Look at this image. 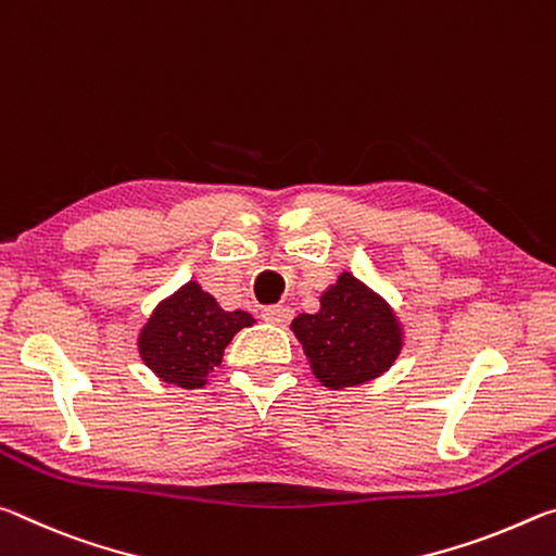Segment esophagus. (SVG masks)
Here are the masks:
<instances>
[{"instance_id":"esophagus-1","label":"esophagus","mask_w":556,"mask_h":556,"mask_svg":"<svg viewBox=\"0 0 556 556\" xmlns=\"http://www.w3.org/2000/svg\"><path fill=\"white\" fill-rule=\"evenodd\" d=\"M261 317L266 323H270V325H288L290 323V317H293V311H290L288 305H266L261 311Z\"/></svg>"}]
</instances>
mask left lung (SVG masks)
<instances>
[{
	"instance_id": "8db88e82",
	"label": "left lung",
	"mask_w": 556,
	"mask_h": 556,
	"mask_svg": "<svg viewBox=\"0 0 556 556\" xmlns=\"http://www.w3.org/2000/svg\"><path fill=\"white\" fill-rule=\"evenodd\" d=\"M293 332L325 387L364 384L394 364L402 350V330L379 295L342 273L320 300L317 315H298Z\"/></svg>"
}]
</instances>
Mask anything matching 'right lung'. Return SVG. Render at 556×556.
<instances>
[{
    "mask_svg": "<svg viewBox=\"0 0 556 556\" xmlns=\"http://www.w3.org/2000/svg\"><path fill=\"white\" fill-rule=\"evenodd\" d=\"M251 323L249 313H226L197 283H187L144 325L140 357L162 381L185 389L204 387L222 364L226 344Z\"/></svg>",
    "mask_w": 556,
    "mask_h": 556,
    "instance_id": "right-lung-1",
    "label": "right lung"
}]
</instances>
